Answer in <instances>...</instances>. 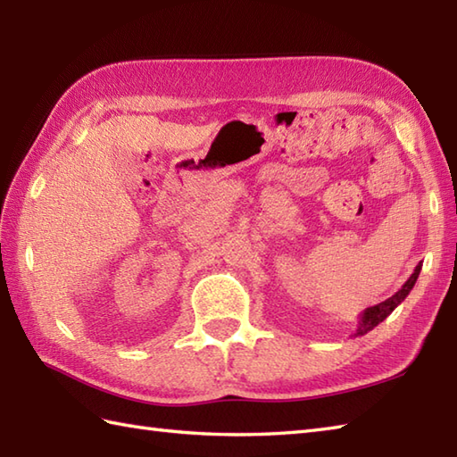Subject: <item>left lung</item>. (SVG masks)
Listing matches in <instances>:
<instances>
[{
    "label": "left lung",
    "mask_w": 457,
    "mask_h": 457,
    "mask_svg": "<svg viewBox=\"0 0 457 457\" xmlns=\"http://www.w3.org/2000/svg\"><path fill=\"white\" fill-rule=\"evenodd\" d=\"M420 269H422V263H419L416 265V269H414V273L409 277V280H406V283L396 290V293L391 296V298H386L385 303H378V304H375V306H371V308H365L363 310V314L359 316V326H357V329H355V337L357 336H365L367 332H371V329L377 326V324H381L383 320L389 316L393 310L399 306L403 300L409 296V293L412 290V287H414V283H416V278H419V275H420Z\"/></svg>",
    "instance_id": "1"
}]
</instances>
